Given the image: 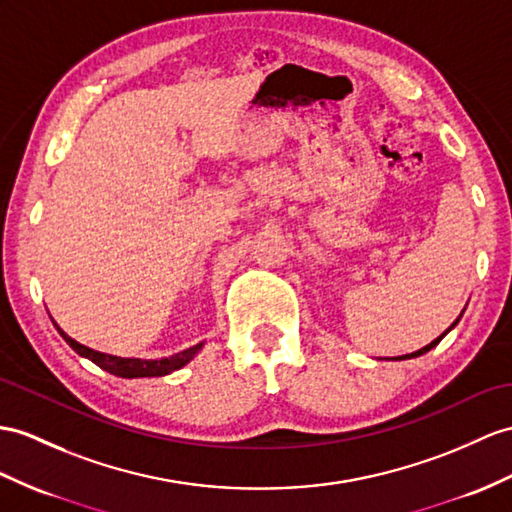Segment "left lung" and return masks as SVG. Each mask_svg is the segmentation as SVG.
<instances>
[{"label":"left lung","instance_id":"8db88e82","mask_svg":"<svg viewBox=\"0 0 512 512\" xmlns=\"http://www.w3.org/2000/svg\"><path fill=\"white\" fill-rule=\"evenodd\" d=\"M463 313H465V310H463ZM463 313H460V315H458V319H456V321L452 323V326H450V328H447V330H445V332H443V334L439 336V339H434V341H432L430 345H426V347H421V350H417V352H413V354H406V356H397L395 360H408V358H417V356H421V354H426V352H430V350H432V347H436V345H439V341L443 339V336H445L447 332H450V330H452V328L456 326V323L460 321V317H463Z\"/></svg>","mask_w":512,"mask_h":512}]
</instances>
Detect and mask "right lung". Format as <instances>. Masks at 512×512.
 I'll return each instance as SVG.
<instances>
[{"label":"right lung","instance_id":"right-lung-1","mask_svg":"<svg viewBox=\"0 0 512 512\" xmlns=\"http://www.w3.org/2000/svg\"><path fill=\"white\" fill-rule=\"evenodd\" d=\"M54 326L60 332L62 339L71 345L73 352L80 354L82 358H89L91 363H95L99 369H104V371L112 373V376H119V378L169 376V373L182 369L184 365H189L206 343V341H199L191 347H186V350L173 354V356H167V358H126V356H117V354H108V352H97V350H93V347H86V345L78 343L76 339H71V336L62 330L56 321H54Z\"/></svg>","mask_w":512,"mask_h":512}]
</instances>
